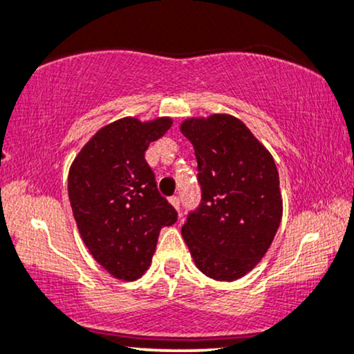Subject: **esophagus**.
Here are the masks:
<instances>
[{"label": "esophagus", "mask_w": 354, "mask_h": 354, "mask_svg": "<svg viewBox=\"0 0 354 354\" xmlns=\"http://www.w3.org/2000/svg\"><path fill=\"white\" fill-rule=\"evenodd\" d=\"M169 203H171V205L174 209L178 210V212H180V198H176V196H173L171 199H169Z\"/></svg>", "instance_id": "1"}]
</instances>
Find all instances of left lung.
<instances>
[{
  "label": "left lung",
  "instance_id": "8db88e82",
  "mask_svg": "<svg viewBox=\"0 0 354 354\" xmlns=\"http://www.w3.org/2000/svg\"><path fill=\"white\" fill-rule=\"evenodd\" d=\"M180 131L194 147L203 189L199 209L183 225V239L210 279H240L265 257L283 217L274 160L230 114L189 118Z\"/></svg>",
  "mask_w": 354,
  "mask_h": 354
}]
</instances>
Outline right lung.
<instances>
[{"mask_svg": "<svg viewBox=\"0 0 354 354\" xmlns=\"http://www.w3.org/2000/svg\"><path fill=\"white\" fill-rule=\"evenodd\" d=\"M171 124V118L114 120L89 138L70 167L68 198L80 235L119 281H136L149 270L160 230L176 222L145 162L149 145Z\"/></svg>", "mask_w": 354, "mask_h": 354, "instance_id": "obj_1", "label": "right lung"}]
</instances>
